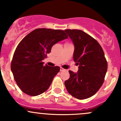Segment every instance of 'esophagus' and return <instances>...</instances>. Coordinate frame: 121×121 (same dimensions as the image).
Masks as SVG:
<instances>
[{
    "mask_svg": "<svg viewBox=\"0 0 121 121\" xmlns=\"http://www.w3.org/2000/svg\"><path fill=\"white\" fill-rule=\"evenodd\" d=\"M60 71H64V70H65V69H63V68H60Z\"/></svg>",
    "mask_w": 121,
    "mask_h": 121,
    "instance_id": "esophagus-1",
    "label": "esophagus"
}]
</instances>
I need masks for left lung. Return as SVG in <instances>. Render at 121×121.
<instances>
[{
    "label": "left lung",
    "mask_w": 121,
    "mask_h": 121,
    "mask_svg": "<svg viewBox=\"0 0 121 121\" xmlns=\"http://www.w3.org/2000/svg\"><path fill=\"white\" fill-rule=\"evenodd\" d=\"M65 31L74 45L73 60L79 65L77 73L69 70V79L65 82L68 93L74 97L84 99L93 96L103 85L108 64L99 43L79 30Z\"/></svg>",
    "instance_id": "1"
}]
</instances>
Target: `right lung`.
<instances>
[{
    "label": "right lung",
    "mask_w": 121,
    "mask_h": 121,
    "mask_svg": "<svg viewBox=\"0 0 121 121\" xmlns=\"http://www.w3.org/2000/svg\"><path fill=\"white\" fill-rule=\"evenodd\" d=\"M68 38L62 30L37 28L18 43L13 55L11 70L23 93L37 96L48 89L60 68L44 66L42 60L50 53L53 45Z\"/></svg>",
    "instance_id": "right-lung-1"
}]
</instances>
